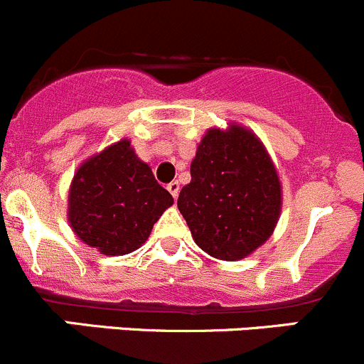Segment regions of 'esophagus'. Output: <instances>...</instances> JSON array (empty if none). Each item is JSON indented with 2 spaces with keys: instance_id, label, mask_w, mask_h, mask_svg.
<instances>
[{
  "instance_id": "esophagus-1",
  "label": "esophagus",
  "mask_w": 364,
  "mask_h": 364,
  "mask_svg": "<svg viewBox=\"0 0 364 364\" xmlns=\"http://www.w3.org/2000/svg\"><path fill=\"white\" fill-rule=\"evenodd\" d=\"M168 191H170L171 196H173L175 200H177V198H178V193H181V183H178L177 181L170 182V183H168Z\"/></svg>"
}]
</instances>
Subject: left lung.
Listing matches in <instances>:
<instances>
[{
  "label": "left lung",
  "mask_w": 364,
  "mask_h": 364,
  "mask_svg": "<svg viewBox=\"0 0 364 364\" xmlns=\"http://www.w3.org/2000/svg\"><path fill=\"white\" fill-rule=\"evenodd\" d=\"M178 210L193 239L219 260H242L262 246L282 212V183L260 139L232 124L208 129L191 163Z\"/></svg>",
  "instance_id": "8db88e82"
}]
</instances>
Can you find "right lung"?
I'll list each match as a JSON object with an SVG mask.
<instances>
[{
	"label": "right lung",
	"mask_w": 364,
	"mask_h": 364,
	"mask_svg": "<svg viewBox=\"0 0 364 364\" xmlns=\"http://www.w3.org/2000/svg\"><path fill=\"white\" fill-rule=\"evenodd\" d=\"M173 198L152 170L120 139L77 168L68 191V223L102 255L132 253L149 239Z\"/></svg>",
	"instance_id": "1"
}]
</instances>
